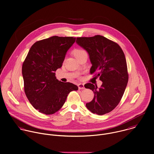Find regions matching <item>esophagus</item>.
Listing matches in <instances>:
<instances>
[{
    "label": "esophagus",
    "instance_id": "1",
    "mask_svg": "<svg viewBox=\"0 0 154 154\" xmlns=\"http://www.w3.org/2000/svg\"><path fill=\"white\" fill-rule=\"evenodd\" d=\"M78 88L79 89H85V86L84 84L83 83H79L78 85Z\"/></svg>",
    "mask_w": 154,
    "mask_h": 154
}]
</instances>
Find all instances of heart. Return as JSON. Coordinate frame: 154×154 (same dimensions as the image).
Masks as SVG:
<instances>
[{"label": "heart", "mask_w": 154, "mask_h": 154, "mask_svg": "<svg viewBox=\"0 0 154 154\" xmlns=\"http://www.w3.org/2000/svg\"><path fill=\"white\" fill-rule=\"evenodd\" d=\"M84 51H83V50H82V49H75V50L74 51L73 54H74V56L76 57L77 55H78L79 54H81L82 52H84Z\"/></svg>", "instance_id": "1"}]
</instances>
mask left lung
<instances>
[{
    "label": "left lung",
    "mask_w": 154,
    "mask_h": 154,
    "mask_svg": "<svg viewBox=\"0 0 154 154\" xmlns=\"http://www.w3.org/2000/svg\"><path fill=\"white\" fill-rule=\"evenodd\" d=\"M76 43L86 50L92 65L91 74L97 71V77L102 82L100 88L87 83L85 88L92 90V100L86 104L92 113L103 115L112 111L119 103L125 90L128 80L127 63L120 46L107 38L96 35L77 37Z\"/></svg>",
    "instance_id": "obj_1"
}]
</instances>
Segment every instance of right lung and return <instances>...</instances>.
I'll use <instances>...</instances> for the list:
<instances>
[{
  "label": "right lung",
  "mask_w": 154,
  "mask_h": 154,
  "mask_svg": "<svg viewBox=\"0 0 154 154\" xmlns=\"http://www.w3.org/2000/svg\"><path fill=\"white\" fill-rule=\"evenodd\" d=\"M75 37L52 36L33 44L23 63L22 74L25 93L32 106L40 112L51 115L63 105L69 93L77 91L71 83L55 77L66 54Z\"/></svg>",
  "instance_id": "obj_1"
}]
</instances>
